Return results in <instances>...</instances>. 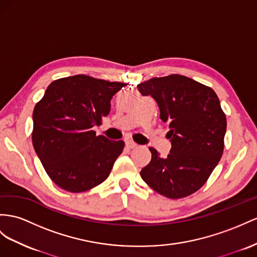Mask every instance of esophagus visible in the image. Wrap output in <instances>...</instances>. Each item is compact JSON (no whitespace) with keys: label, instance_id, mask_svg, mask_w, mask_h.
<instances>
[{"label":"esophagus","instance_id":"esophagus-1","mask_svg":"<svg viewBox=\"0 0 257 257\" xmlns=\"http://www.w3.org/2000/svg\"><path fill=\"white\" fill-rule=\"evenodd\" d=\"M137 146H138V144L137 143H135L134 141H127L126 142V147L128 148V149H135V148H137Z\"/></svg>","mask_w":257,"mask_h":257}]
</instances>
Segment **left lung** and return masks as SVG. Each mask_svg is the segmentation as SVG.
<instances>
[{
  "instance_id": "8db88e82",
  "label": "left lung",
  "mask_w": 257,
  "mask_h": 257,
  "mask_svg": "<svg viewBox=\"0 0 257 257\" xmlns=\"http://www.w3.org/2000/svg\"><path fill=\"white\" fill-rule=\"evenodd\" d=\"M151 95L169 124L172 149L166 159L150 148L152 159L141 177L157 193L181 199L203 187L220 161L227 120L215 91L181 75L152 78L137 85Z\"/></svg>"
}]
</instances>
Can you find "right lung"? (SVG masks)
<instances>
[{
    "instance_id": "1",
    "label": "right lung",
    "mask_w": 257,
    "mask_h": 257,
    "mask_svg": "<svg viewBox=\"0 0 257 257\" xmlns=\"http://www.w3.org/2000/svg\"><path fill=\"white\" fill-rule=\"evenodd\" d=\"M122 82L85 75L54 80L34 109L32 144L55 185L84 192L107 178L122 152V140L96 136L94 126L110 110V100Z\"/></svg>"
}]
</instances>
